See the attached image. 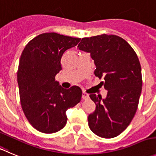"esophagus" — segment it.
I'll use <instances>...</instances> for the list:
<instances>
[{
    "label": "esophagus",
    "mask_w": 156,
    "mask_h": 156,
    "mask_svg": "<svg viewBox=\"0 0 156 156\" xmlns=\"http://www.w3.org/2000/svg\"><path fill=\"white\" fill-rule=\"evenodd\" d=\"M82 98H83V99H85V100L88 99V98H89V95H88V94H87L86 92H84V91H83V92H82Z\"/></svg>",
    "instance_id": "esophagus-1"
}]
</instances>
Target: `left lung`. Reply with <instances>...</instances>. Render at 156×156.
<instances>
[{"label": "left lung", "mask_w": 156, "mask_h": 156, "mask_svg": "<svg viewBox=\"0 0 156 156\" xmlns=\"http://www.w3.org/2000/svg\"><path fill=\"white\" fill-rule=\"evenodd\" d=\"M79 50L91 54L94 75L108 91L107 96L90 94L95 110L88 115V126L95 135L112 139L120 135L135 116L142 92L140 62L129 43L113 34L81 39Z\"/></svg>", "instance_id": "1"}]
</instances>
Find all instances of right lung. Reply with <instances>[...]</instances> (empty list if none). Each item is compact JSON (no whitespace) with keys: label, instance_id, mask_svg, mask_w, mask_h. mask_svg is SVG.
Returning <instances> with one entry per match:
<instances>
[{"label":"right lung","instance_id":"1","mask_svg":"<svg viewBox=\"0 0 156 156\" xmlns=\"http://www.w3.org/2000/svg\"><path fill=\"white\" fill-rule=\"evenodd\" d=\"M81 39L55 32L39 34L27 43L21 55L17 83L21 107L33 127L55 133L66 125V111L81 98L78 86L65 89L55 81L62 70V55Z\"/></svg>","mask_w":156,"mask_h":156}]
</instances>
